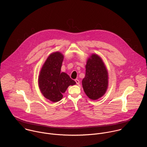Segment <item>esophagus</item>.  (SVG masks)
Wrapping results in <instances>:
<instances>
[{"label":"esophagus","mask_w":147,"mask_h":147,"mask_svg":"<svg viewBox=\"0 0 147 147\" xmlns=\"http://www.w3.org/2000/svg\"><path fill=\"white\" fill-rule=\"evenodd\" d=\"M75 82L76 83V84H78V85L80 84V82H79V80L78 79H75Z\"/></svg>","instance_id":"esophagus-1"}]
</instances>
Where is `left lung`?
<instances>
[{"label": "left lung", "instance_id": "8db88e82", "mask_svg": "<svg viewBox=\"0 0 147 147\" xmlns=\"http://www.w3.org/2000/svg\"><path fill=\"white\" fill-rule=\"evenodd\" d=\"M85 68L82 80L84 92L90 99L96 100L105 94L107 89V70L102 59L95 54L88 59Z\"/></svg>", "mask_w": 147, "mask_h": 147}]
</instances>
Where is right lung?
Returning a JSON list of instances; mask_svg holds the SVG:
<instances>
[{
	"mask_svg": "<svg viewBox=\"0 0 147 147\" xmlns=\"http://www.w3.org/2000/svg\"><path fill=\"white\" fill-rule=\"evenodd\" d=\"M64 56L60 52L51 54L43 64L38 76V85L43 96L53 102L62 100L69 85L76 84L65 72H61Z\"/></svg>",
	"mask_w": 147,
	"mask_h": 147,
	"instance_id": "right-lung-1",
	"label": "right lung"
}]
</instances>
